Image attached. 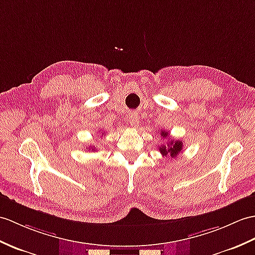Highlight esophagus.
Returning a JSON list of instances; mask_svg holds the SVG:
<instances>
[{
    "label": "esophagus",
    "mask_w": 255,
    "mask_h": 255,
    "mask_svg": "<svg viewBox=\"0 0 255 255\" xmlns=\"http://www.w3.org/2000/svg\"><path fill=\"white\" fill-rule=\"evenodd\" d=\"M129 124L131 127L137 128L139 126V115L137 113H130L129 114Z\"/></svg>",
    "instance_id": "obj_1"
}]
</instances>
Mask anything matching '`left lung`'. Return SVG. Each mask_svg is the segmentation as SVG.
I'll list each match as a JSON object with an SVG mask.
<instances>
[{
    "label": "left lung",
    "instance_id": "obj_1",
    "mask_svg": "<svg viewBox=\"0 0 255 255\" xmlns=\"http://www.w3.org/2000/svg\"><path fill=\"white\" fill-rule=\"evenodd\" d=\"M161 135L163 138H166V137L168 138V132L165 131V130H162ZM182 147H183V144L181 140H170L167 142L166 145L158 146V151L161 152L162 155L164 156L170 155L171 158H174L182 151Z\"/></svg>",
    "mask_w": 255,
    "mask_h": 255
}]
</instances>
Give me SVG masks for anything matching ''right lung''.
<instances>
[{
    "label": "right lung",
    "instance_id": "add662e5",
    "mask_svg": "<svg viewBox=\"0 0 255 255\" xmlns=\"http://www.w3.org/2000/svg\"><path fill=\"white\" fill-rule=\"evenodd\" d=\"M87 150H90V151H94V150H97L96 147H87Z\"/></svg>",
    "mask_w": 255,
    "mask_h": 255
}]
</instances>
